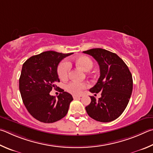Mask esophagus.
<instances>
[{
    "mask_svg": "<svg viewBox=\"0 0 153 153\" xmlns=\"http://www.w3.org/2000/svg\"><path fill=\"white\" fill-rule=\"evenodd\" d=\"M72 97H73V99H74V100H76V99L81 98L82 97V95H73V96H72Z\"/></svg>",
    "mask_w": 153,
    "mask_h": 153,
    "instance_id": "obj_1",
    "label": "esophagus"
}]
</instances>
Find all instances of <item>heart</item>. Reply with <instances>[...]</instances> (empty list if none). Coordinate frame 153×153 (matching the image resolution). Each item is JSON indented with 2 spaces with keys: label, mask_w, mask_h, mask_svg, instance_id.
<instances>
[{
  "label": "heart",
  "mask_w": 153,
  "mask_h": 153,
  "mask_svg": "<svg viewBox=\"0 0 153 153\" xmlns=\"http://www.w3.org/2000/svg\"><path fill=\"white\" fill-rule=\"evenodd\" d=\"M74 63L77 66L80 67L85 71H88L91 69L93 66V62L89 56H80L73 59ZM71 64L68 60H63L58 66V75L61 80H66L68 78ZM87 87V83L84 82L72 81L66 85V89L68 92L72 95H79L81 93L85 88Z\"/></svg>",
  "instance_id": "1"
}]
</instances>
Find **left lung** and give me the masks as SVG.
Here are the masks:
<instances>
[{"label": "left lung", "mask_w": 153, "mask_h": 153, "mask_svg": "<svg viewBox=\"0 0 153 153\" xmlns=\"http://www.w3.org/2000/svg\"><path fill=\"white\" fill-rule=\"evenodd\" d=\"M83 53L93 56L100 68V76L90 92H101L99 100L90 96L85 108L88 115L96 121L109 122L121 116L132 95L133 80L129 68L116 53L102 48H93Z\"/></svg>", "instance_id": "1"}]
</instances>
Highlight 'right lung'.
<instances>
[{
	"instance_id": "obj_1",
	"label": "right lung",
	"mask_w": 153,
	"mask_h": 153,
	"mask_svg": "<svg viewBox=\"0 0 153 153\" xmlns=\"http://www.w3.org/2000/svg\"><path fill=\"white\" fill-rule=\"evenodd\" d=\"M72 53L47 51L33 56L23 64L19 78V91L29 113L39 122L53 123L66 116L73 100L70 93L59 90L58 98L50 95L52 89H58L60 82L57 68L60 62Z\"/></svg>"
}]
</instances>
